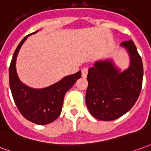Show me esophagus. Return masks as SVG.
Returning a JSON list of instances; mask_svg holds the SVG:
<instances>
[{"label":"esophagus","mask_w":151,"mask_h":151,"mask_svg":"<svg viewBox=\"0 0 151 151\" xmlns=\"http://www.w3.org/2000/svg\"><path fill=\"white\" fill-rule=\"evenodd\" d=\"M88 68H83L82 69V76L87 77V76H88Z\"/></svg>","instance_id":"34e87169"}]
</instances>
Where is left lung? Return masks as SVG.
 <instances>
[{
    "label": "left lung",
    "mask_w": 151,
    "mask_h": 151,
    "mask_svg": "<svg viewBox=\"0 0 151 151\" xmlns=\"http://www.w3.org/2000/svg\"><path fill=\"white\" fill-rule=\"evenodd\" d=\"M129 56V66L121 71L113 59L99 60L89 68L86 104L92 116L113 121L131 109L140 94L143 65L132 40L121 43Z\"/></svg>",
    "instance_id": "left-lung-1"
}]
</instances>
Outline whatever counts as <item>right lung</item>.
Returning a JSON list of instances; mask_svg holds the SVG:
<instances>
[{"mask_svg":"<svg viewBox=\"0 0 151 151\" xmlns=\"http://www.w3.org/2000/svg\"><path fill=\"white\" fill-rule=\"evenodd\" d=\"M37 32L26 36L14 51L9 70V87L14 102L22 115L35 124L47 125L59 117L65 94L81 77V71L63 77L57 83L43 88H33L22 83L16 70L17 55L27 38Z\"/></svg>","mask_w":151,"mask_h":151,"instance_id":"add662e5","label":"right lung"}]
</instances>
